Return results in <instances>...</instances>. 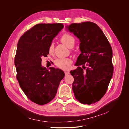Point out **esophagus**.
<instances>
[{
  "label": "esophagus",
  "instance_id": "34e87169",
  "mask_svg": "<svg viewBox=\"0 0 129 129\" xmlns=\"http://www.w3.org/2000/svg\"><path fill=\"white\" fill-rule=\"evenodd\" d=\"M64 73H65V75H69V74H70V73L69 71H65V72H64Z\"/></svg>",
  "mask_w": 129,
  "mask_h": 129
}]
</instances>
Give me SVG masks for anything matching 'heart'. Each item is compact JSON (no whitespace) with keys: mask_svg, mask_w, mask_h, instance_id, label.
Masks as SVG:
<instances>
[{"mask_svg":"<svg viewBox=\"0 0 129 129\" xmlns=\"http://www.w3.org/2000/svg\"><path fill=\"white\" fill-rule=\"evenodd\" d=\"M60 41L65 45L69 48H72L75 44V39L70 34L65 33L60 38ZM49 51L50 53L52 54L54 52V43H52L49 48ZM56 66L58 68L63 70H66L69 69L70 67L72 61L69 58H57L56 59L55 62Z\"/></svg>","mask_w":129,"mask_h":129,"instance_id":"1","label":"heart"}]
</instances>
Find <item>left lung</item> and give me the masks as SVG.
<instances>
[{"instance_id": "1", "label": "left lung", "mask_w": 129, "mask_h": 129, "mask_svg": "<svg viewBox=\"0 0 129 129\" xmlns=\"http://www.w3.org/2000/svg\"><path fill=\"white\" fill-rule=\"evenodd\" d=\"M66 28L79 40L81 53L70 72L74 78L72 89L83 104L99 101L106 93L113 73L112 50L105 34L96 24L87 21L72 23Z\"/></svg>"}]
</instances>
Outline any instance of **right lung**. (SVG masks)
I'll return each instance as SVG.
<instances>
[{
  "label": "right lung",
  "mask_w": 129,
  "mask_h": 129,
  "mask_svg": "<svg viewBox=\"0 0 129 129\" xmlns=\"http://www.w3.org/2000/svg\"><path fill=\"white\" fill-rule=\"evenodd\" d=\"M64 27L62 23H40L20 37L15 65L17 79L26 97L40 105L49 103L56 95L59 83L65 76L59 69L50 70L41 65V57L49 54L52 40Z\"/></svg>",
  "instance_id": "obj_1"
}]
</instances>
